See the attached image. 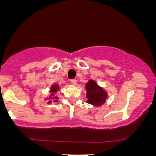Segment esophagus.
Segmentation results:
<instances>
[{
    "mask_svg": "<svg viewBox=\"0 0 156 156\" xmlns=\"http://www.w3.org/2000/svg\"><path fill=\"white\" fill-rule=\"evenodd\" d=\"M71 83H72V84H73V85H76L77 84V80L76 79H72L71 80Z\"/></svg>",
    "mask_w": 156,
    "mask_h": 156,
    "instance_id": "esophagus-1",
    "label": "esophagus"
}]
</instances>
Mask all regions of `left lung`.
Here are the masks:
<instances>
[{"mask_svg":"<svg viewBox=\"0 0 156 156\" xmlns=\"http://www.w3.org/2000/svg\"><path fill=\"white\" fill-rule=\"evenodd\" d=\"M87 90V103L94 106H100L106 103L108 97V94L103 87H100L94 80H89L86 83Z\"/></svg>","mask_w":156,"mask_h":156,"instance_id":"obj_1","label":"left lung"}]
</instances>
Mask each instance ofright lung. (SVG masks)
<instances>
[{"label":"right lung","mask_w":156,"mask_h":156,"mask_svg":"<svg viewBox=\"0 0 156 156\" xmlns=\"http://www.w3.org/2000/svg\"><path fill=\"white\" fill-rule=\"evenodd\" d=\"M59 89H60V87L59 86V84H52V86L50 87V91H49V92L50 93V96H49L48 98H46L48 99V100H50V101H48V103H51L52 101L56 102V103L57 102L58 97H56V96H55V94H56L58 90H59Z\"/></svg>","instance_id":"obj_1"}]
</instances>
